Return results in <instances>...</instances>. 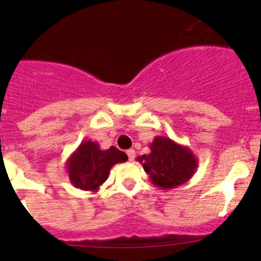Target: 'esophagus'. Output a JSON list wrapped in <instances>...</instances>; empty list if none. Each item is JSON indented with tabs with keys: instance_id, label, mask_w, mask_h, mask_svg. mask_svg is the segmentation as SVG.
<instances>
[{
	"instance_id": "obj_1",
	"label": "esophagus",
	"mask_w": 261,
	"mask_h": 261,
	"mask_svg": "<svg viewBox=\"0 0 261 261\" xmlns=\"http://www.w3.org/2000/svg\"><path fill=\"white\" fill-rule=\"evenodd\" d=\"M126 152H127L128 160H130V162H134V159H135V150H134V149H128Z\"/></svg>"
}]
</instances>
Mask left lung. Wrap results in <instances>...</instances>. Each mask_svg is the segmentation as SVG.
I'll list each match as a JSON object with an SVG mask.
<instances>
[{
    "label": "left lung",
    "instance_id": "1",
    "mask_svg": "<svg viewBox=\"0 0 261 261\" xmlns=\"http://www.w3.org/2000/svg\"><path fill=\"white\" fill-rule=\"evenodd\" d=\"M149 147L150 154L139 156L138 160L154 186L173 189L193 177L198 160L188 146L165 136H156Z\"/></svg>",
    "mask_w": 261,
    "mask_h": 261
}]
</instances>
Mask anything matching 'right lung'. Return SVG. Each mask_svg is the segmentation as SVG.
Returning <instances> with one entry per match:
<instances>
[{"label": "right lung", "mask_w": 261, "mask_h": 261, "mask_svg": "<svg viewBox=\"0 0 261 261\" xmlns=\"http://www.w3.org/2000/svg\"><path fill=\"white\" fill-rule=\"evenodd\" d=\"M126 160L127 155L115 146L102 150L98 143L86 140L67 160V172L75 188L96 192L109 178L111 168Z\"/></svg>", "instance_id": "right-lung-1"}]
</instances>
